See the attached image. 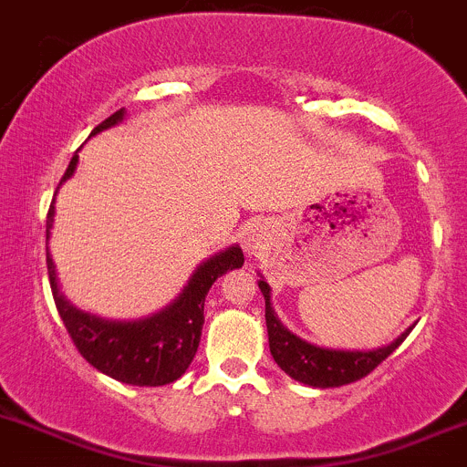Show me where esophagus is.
I'll list each match as a JSON object with an SVG mask.
<instances>
[{
	"label": "esophagus",
	"instance_id": "esophagus-1",
	"mask_svg": "<svg viewBox=\"0 0 467 467\" xmlns=\"http://www.w3.org/2000/svg\"><path fill=\"white\" fill-rule=\"evenodd\" d=\"M251 244H257L255 230H253V234H248V239H246V246H251Z\"/></svg>",
	"mask_w": 467,
	"mask_h": 467
}]
</instances>
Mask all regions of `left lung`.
<instances>
[{"label":"left lung","instance_id":"8db88e82","mask_svg":"<svg viewBox=\"0 0 467 467\" xmlns=\"http://www.w3.org/2000/svg\"><path fill=\"white\" fill-rule=\"evenodd\" d=\"M257 285H260V292L265 294V317L266 330H269L271 356H274V360L285 374L312 388H339L368 377L413 330V326H410L395 342L377 348V351H333V348L315 347V344L303 342L301 337L289 333L280 324L274 307H271V287L265 280H260Z\"/></svg>","mask_w":467,"mask_h":467}]
</instances>
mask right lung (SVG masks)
Returning a JSON list of instances; mask_svg holds the SVG:
<instances>
[{"mask_svg":"<svg viewBox=\"0 0 467 467\" xmlns=\"http://www.w3.org/2000/svg\"><path fill=\"white\" fill-rule=\"evenodd\" d=\"M123 116L125 109H119L107 120H102L93 130V134L120 123ZM77 160L79 155L75 152L58 187L75 173ZM52 223L54 202L47 212V237ZM242 265V248H228V251L202 262L193 271L182 294L161 312L139 321H107L77 310L58 294L57 271H54L52 257L47 255V274L54 303H57L58 315H61L77 351L95 369L116 381L130 383V386H166V383L178 381L187 372L198 351V342H201L207 292L225 271L239 269Z\"/></svg>","mask_w":467,"mask_h":467,"instance_id":"right-lung-1","label":"right lung"}]
</instances>
